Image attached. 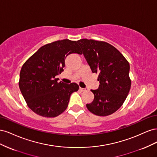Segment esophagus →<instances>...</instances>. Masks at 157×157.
Instances as JSON below:
<instances>
[{
	"label": "esophagus",
	"mask_w": 157,
	"mask_h": 157,
	"mask_svg": "<svg viewBox=\"0 0 157 157\" xmlns=\"http://www.w3.org/2000/svg\"><path fill=\"white\" fill-rule=\"evenodd\" d=\"M79 90H80V91H81V92H84V91H85V90H86V89H85V88H80V87Z\"/></svg>",
	"instance_id": "obj_1"
}]
</instances>
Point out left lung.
<instances>
[{
    "instance_id": "1",
    "label": "left lung",
    "mask_w": 157,
    "mask_h": 157,
    "mask_svg": "<svg viewBox=\"0 0 157 157\" xmlns=\"http://www.w3.org/2000/svg\"><path fill=\"white\" fill-rule=\"evenodd\" d=\"M77 43L92 73H98L97 90H91L94 99L86 104L88 110L98 116L111 115L119 109L131 87L130 64L110 44L92 39H80Z\"/></svg>"
}]
</instances>
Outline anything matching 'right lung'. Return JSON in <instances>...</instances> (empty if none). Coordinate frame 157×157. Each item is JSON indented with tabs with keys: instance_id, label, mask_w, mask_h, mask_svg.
Here are the masks:
<instances>
[{
	"instance_id": "1",
	"label": "right lung",
	"mask_w": 157,
	"mask_h": 157,
	"mask_svg": "<svg viewBox=\"0 0 157 157\" xmlns=\"http://www.w3.org/2000/svg\"><path fill=\"white\" fill-rule=\"evenodd\" d=\"M71 54H82L77 41L58 40L40 47L23 65L19 86L28 107L37 115H59L67 109L71 95L78 91L77 84L58 82L55 78Z\"/></svg>"
}]
</instances>
